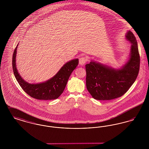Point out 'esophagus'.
I'll return each instance as SVG.
<instances>
[{
  "mask_svg": "<svg viewBox=\"0 0 149 149\" xmlns=\"http://www.w3.org/2000/svg\"><path fill=\"white\" fill-rule=\"evenodd\" d=\"M87 61H88V58L86 57H81L79 58V64L80 65H84Z\"/></svg>",
  "mask_w": 149,
  "mask_h": 149,
  "instance_id": "esophagus-1",
  "label": "esophagus"
}]
</instances>
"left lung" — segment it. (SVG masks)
I'll use <instances>...</instances> for the list:
<instances>
[{
    "label": "left lung",
    "mask_w": 149,
    "mask_h": 149,
    "mask_svg": "<svg viewBox=\"0 0 149 149\" xmlns=\"http://www.w3.org/2000/svg\"><path fill=\"white\" fill-rule=\"evenodd\" d=\"M126 37L131 43V54L122 69L116 70L94 61L85 65L86 86L93 98L100 100L117 98L127 92L135 82L140 63L137 42L130 31Z\"/></svg>",
    "instance_id": "obj_1"
}]
</instances>
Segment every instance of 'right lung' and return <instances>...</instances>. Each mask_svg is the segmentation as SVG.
<instances>
[{"label": "right lung", "mask_w": 149, "mask_h": 149, "mask_svg": "<svg viewBox=\"0 0 149 149\" xmlns=\"http://www.w3.org/2000/svg\"><path fill=\"white\" fill-rule=\"evenodd\" d=\"M17 46L14 49L12 57V66L15 78L23 90L31 97L40 100H52L58 98L64 92L71 72L78 64V58L64 65L56 74L46 82L40 84H29L25 81L18 74L15 65Z\"/></svg>", "instance_id": "add662e5"}]
</instances>
